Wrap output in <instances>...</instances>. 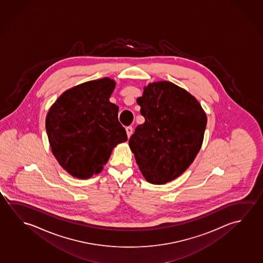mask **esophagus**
<instances>
[{
  "label": "esophagus",
  "instance_id": "esophagus-1",
  "mask_svg": "<svg viewBox=\"0 0 263 263\" xmlns=\"http://www.w3.org/2000/svg\"><path fill=\"white\" fill-rule=\"evenodd\" d=\"M133 132H134V129H133V127H132V126H128V127H126V133H127L128 137H130V135L133 134Z\"/></svg>",
  "mask_w": 263,
  "mask_h": 263
}]
</instances>
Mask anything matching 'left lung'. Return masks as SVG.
<instances>
[{
	"label": "left lung",
	"instance_id": "left-lung-1",
	"mask_svg": "<svg viewBox=\"0 0 263 263\" xmlns=\"http://www.w3.org/2000/svg\"><path fill=\"white\" fill-rule=\"evenodd\" d=\"M137 103L145 121L129 138V148L147 182L166 183L194 162L206 115L195 97L169 81L149 84Z\"/></svg>",
	"mask_w": 263,
	"mask_h": 263
}]
</instances>
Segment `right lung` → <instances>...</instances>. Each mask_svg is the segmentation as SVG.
I'll list each match as a JSON object with an SVG mask.
<instances>
[{
	"label": "right lung",
	"mask_w": 263,
	"mask_h": 263,
	"mask_svg": "<svg viewBox=\"0 0 263 263\" xmlns=\"http://www.w3.org/2000/svg\"><path fill=\"white\" fill-rule=\"evenodd\" d=\"M115 81L92 80L64 92L46 115L52 153L72 176L88 179L103 169L115 146L128 140L109 101Z\"/></svg>",
	"instance_id": "add662e5"
}]
</instances>
